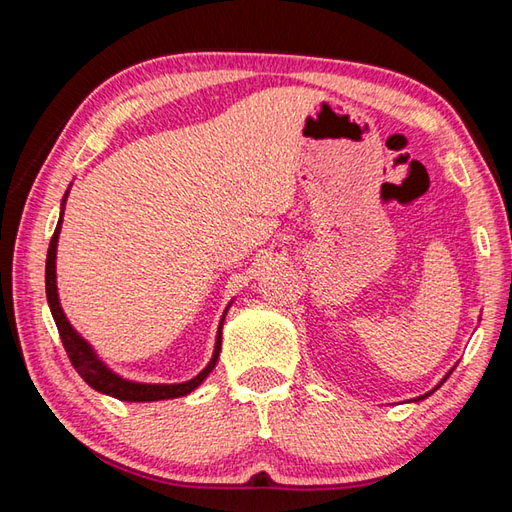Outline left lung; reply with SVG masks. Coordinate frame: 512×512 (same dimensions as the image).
<instances>
[{
    "label": "left lung",
    "instance_id": "left-lung-1",
    "mask_svg": "<svg viewBox=\"0 0 512 512\" xmlns=\"http://www.w3.org/2000/svg\"><path fill=\"white\" fill-rule=\"evenodd\" d=\"M453 369H455V367H451V372H447V376H444V378L440 380V383H438L436 387H433L431 391H427V394H422V396H418V398H413V402H420V400H424V398H427V396H431V394H433V391H436V389H440V387L444 385V380H447V378H449V376L453 374Z\"/></svg>",
    "mask_w": 512,
    "mask_h": 512
}]
</instances>
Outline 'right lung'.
<instances>
[{"label":"right lung","mask_w":512,"mask_h":512,"mask_svg":"<svg viewBox=\"0 0 512 512\" xmlns=\"http://www.w3.org/2000/svg\"><path fill=\"white\" fill-rule=\"evenodd\" d=\"M68 193L70 189L65 191L63 200H61V213H59V222L57 228H54V235L50 239V248H48V257H46V297H48V306L52 312V319L57 323V330L59 336L63 341L65 352L70 356V363L74 365L76 374H79L85 383H88L92 389L101 391L105 396H112L118 400H125V402H154V400H169V398H180V396H187L195 387H200L204 383V378L213 372V367L217 363V358H220V350H222V325L226 319V312L231 308V303H228L220 325H217V336H215V350L209 365H206L198 376H193L187 383H136V380H127L123 376H118L116 372H112L110 367H107L99 354L94 352V347L83 339V336L72 328V323L65 317V312L61 308V301H59V292H57V244H59V233H61V222H63V209H65V200H68Z\"/></svg>","instance_id":"add662e5"}]
</instances>
